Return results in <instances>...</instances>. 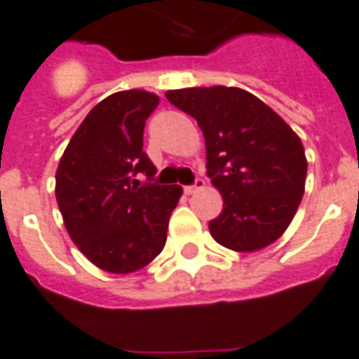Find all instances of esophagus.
<instances>
[{"label":"esophagus","instance_id":"obj_1","mask_svg":"<svg viewBox=\"0 0 359 359\" xmlns=\"http://www.w3.org/2000/svg\"><path fill=\"white\" fill-rule=\"evenodd\" d=\"M204 179H196L194 180V184H190V187H184V192L187 194H194V192H198V190H202L204 188Z\"/></svg>","mask_w":359,"mask_h":359}]
</instances>
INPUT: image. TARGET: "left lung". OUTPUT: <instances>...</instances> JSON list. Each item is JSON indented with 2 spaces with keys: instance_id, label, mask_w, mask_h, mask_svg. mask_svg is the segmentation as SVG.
<instances>
[{
  "instance_id": "obj_1",
  "label": "left lung",
  "mask_w": 359,
  "mask_h": 359,
  "mask_svg": "<svg viewBox=\"0 0 359 359\" xmlns=\"http://www.w3.org/2000/svg\"><path fill=\"white\" fill-rule=\"evenodd\" d=\"M165 97L204 134L208 177L223 198L222 214L210 222L212 237L237 252L280 239L305 190L307 159L297 134L239 87H190Z\"/></svg>"
}]
</instances>
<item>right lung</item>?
I'll return each mask as SVG.
<instances>
[{"mask_svg":"<svg viewBox=\"0 0 359 359\" xmlns=\"http://www.w3.org/2000/svg\"><path fill=\"white\" fill-rule=\"evenodd\" d=\"M159 97L142 89L107 97L85 116L56 171V200L69 237L95 266L130 274L165 247L182 188L154 184L145 120ZM145 174L149 183H140Z\"/></svg>","mask_w":359,"mask_h":359,"instance_id":"add662e5","label":"right lung"}]
</instances>
